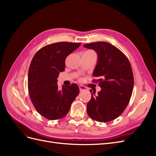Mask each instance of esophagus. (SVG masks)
<instances>
[{"label": "esophagus", "instance_id": "esophagus-1", "mask_svg": "<svg viewBox=\"0 0 156 156\" xmlns=\"http://www.w3.org/2000/svg\"><path fill=\"white\" fill-rule=\"evenodd\" d=\"M79 90L81 91H82V90H87V88L86 87L83 86V85H79Z\"/></svg>", "mask_w": 156, "mask_h": 156}]
</instances>
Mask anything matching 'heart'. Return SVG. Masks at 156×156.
Wrapping results in <instances>:
<instances>
[{"mask_svg": "<svg viewBox=\"0 0 156 156\" xmlns=\"http://www.w3.org/2000/svg\"><path fill=\"white\" fill-rule=\"evenodd\" d=\"M91 51V50H90V51Z\"/></svg>", "mask_w": 156, "mask_h": 156, "instance_id": "obj_1", "label": "heart"}]
</instances>
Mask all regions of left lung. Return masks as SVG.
<instances>
[{"instance_id": "obj_1", "label": "left lung", "mask_w": 156, "mask_h": 156, "mask_svg": "<svg viewBox=\"0 0 156 156\" xmlns=\"http://www.w3.org/2000/svg\"><path fill=\"white\" fill-rule=\"evenodd\" d=\"M83 46L98 54L93 76L98 79L93 82H99L101 88L98 94L90 90L92 97L87 103V114L100 122L115 120L126 109L133 92L134 78L131 64L120 49L107 42H94Z\"/></svg>"}]
</instances>
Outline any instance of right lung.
<instances>
[{
    "instance_id": "1",
    "label": "right lung",
    "mask_w": 156,
    "mask_h": 156,
    "mask_svg": "<svg viewBox=\"0 0 156 156\" xmlns=\"http://www.w3.org/2000/svg\"><path fill=\"white\" fill-rule=\"evenodd\" d=\"M81 43L57 42L41 48L33 57L28 73V89L36 110L45 119H62L79 93L76 84L58 89L57 78L65 69L67 56Z\"/></svg>"
}]
</instances>
